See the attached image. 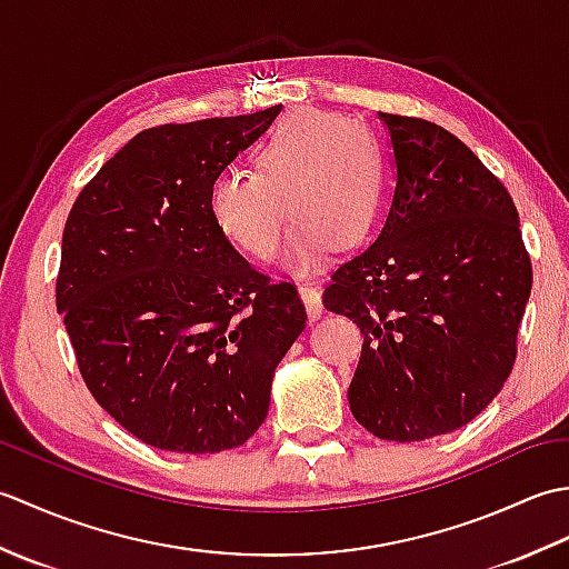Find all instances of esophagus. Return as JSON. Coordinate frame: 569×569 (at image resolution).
<instances>
[{
    "mask_svg": "<svg viewBox=\"0 0 569 569\" xmlns=\"http://www.w3.org/2000/svg\"><path fill=\"white\" fill-rule=\"evenodd\" d=\"M298 291H300V298H303V303H306V308H308V318H310V320H318V318L322 316V312H325L320 288H318L316 283L303 281V283L298 286Z\"/></svg>",
    "mask_w": 569,
    "mask_h": 569,
    "instance_id": "1",
    "label": "esophagus"
}]
</instances>
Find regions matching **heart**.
I'll use <instances>...</instances> for the list:
<instances>
[{
    "instance_id": "1",
    "label": "heart",
    "mask_w": 569,
    "mask_h": 569,
    "mask_svg": "<svg viewBox=\"0 0 569 569\" xmlns=\"http://www.w3.org/2000/svg\"><path fill=\"white\" fill-rule=\"evenodd\" d=\"M389 168L379 139L352 119L300 110L257 151V173L222 171L208 192L220 234L249 257L271 259L288 214L296 217L288 261L310 269L330 244L357 247L377 224Z\"/></svg>"
}]
</instances>
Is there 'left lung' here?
Returning a JSON list of instances; mask_svg holds the SVG:
<instances>
[{
	"label": "left lung",
	"instance_id": "obj_1",
	"mask_svg": "<svg viewBox=\"0 0 569 569\" xmlns=\"http://www.w3.org/2000/svg\"><path fill=\"white\" fill-rule=\"evenodd\" d=\"M379 117L393 200L373 244L332 273L325 308L365 335L347 391L359 426L418 442L467 426L501 391L533 271L501 180L447 129Z\"/></svg>",
	"mask_w": 569,
	"mask_h": 569
}]
</instances>
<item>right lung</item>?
I'll use <instances>...</instances> for the list:
<instances>
[{
  "mask_svg": "<svg viewBox=\"0 0 569 569\" xmlns=\"http://www.w3.org/2000/svg\"><path fill=\"white\" fill-rule=\"evenodd\" d=\"M278 112L141 131L68 214L56 306L80 373L119 426L159 450L244 445L306 328L296 286L251 269L208 210L214 176Z\"/></svg>",
  "mask_w": 569,
  "mask_h": 569,
  "instance_id": "add662e5",
  "label": "right lung"
}]
</instances>
